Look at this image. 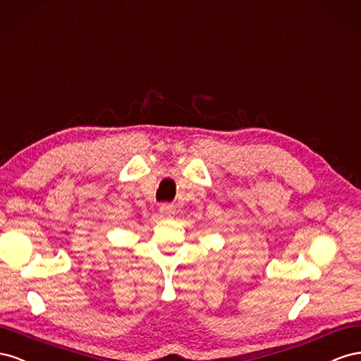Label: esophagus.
I'll list each match as a JSON object with an SVG mask.
<instances>
[{
  "instance_id": "34e87169",
  "label": "esophagus",
  "mask_w": 361,
  "mask_h": 361,
  "mask_svg": "<svg viewBox=\"0 0 361 361\" xmlns=\"http://www.w3.org/2000/svg\"><path fill=\"white\" fill-rule=\"evenodd\" d=\"M159 212L161 213V216H164V218H171V216L175 213V210H173L171 204H160Z\"/></svg>"
}]
</instances>
